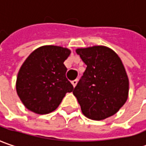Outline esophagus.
Listing matches in <instances>:
<instances>
[{
	"label": "esophagus",
	"mask_w": 146,
	"mask_h": 146,
	"mask_svg": "<svg viewBox=\"0 0 146 146\" xmlns=\"http://www.w3.org/2000/svg\"><path fill=\"white\" fill-rule=\"evenodd\" d=\"M77 82H78V80H72V81H71V84H72L73 87H76V84H77Z\"/></svg>",
	"instance_id": "obj_1"
}]
</instances>
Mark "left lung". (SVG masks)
Returning a JSON list of instances; mask_svg holds the SVG:
<instances>
[{
	"mask_svg": "<svg viewBox=\"0 0 146 146\" xmlns=\"http://www.w3.org/2000/svg\"><path fill=\"white\" fill-rule=\"evenodd\" d=\"M76 53L87 65L73 90L83 114L93 120H102L116 114L126 102L129 89L119 57L102 45L77 48Z\"/></svg>",
	"mask_w": 146,
	"mask_h": 146,
	"instance_id": "1",
	"label": "left lung"
}]
</instances>
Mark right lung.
I'll return each instance as SVG.
<instances>
[{
  "instance_id": "obj_1",
  "label": "right lung",
  "mask_w": 146,
  "mask_h": 146,
  "mask_svg": "<svg viewBox=\"0 0 146 146\" xmlns=\"http://www.w3.org/2000/svg\"><path fill=\"white\" fill-rule=\"evenodd\" d=\"M70 53L66 48L44 45L27 57L16 81L17 93L27 109L39 115L48 114L58 108L66 93L73 91L63 64Z\"/></svg>"
}]
</instances>
